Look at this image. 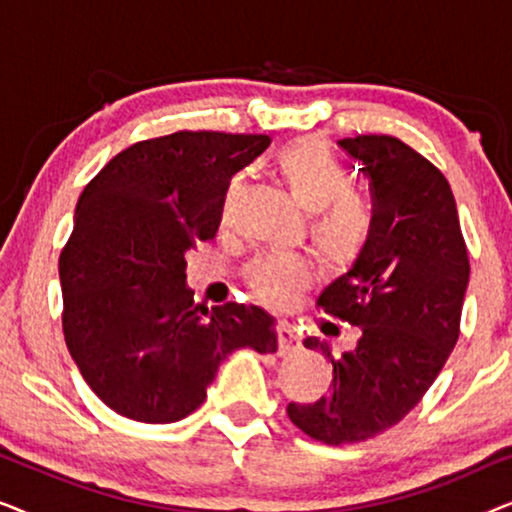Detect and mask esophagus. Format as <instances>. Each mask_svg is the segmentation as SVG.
<instances>
[{"instance_id": "34e87169", "label": "esophagus", "mask_w": 512, "mask_h": 512, "mask_svg": "<svg viewBox=\"0 0 512 512\" xmlns=\"http://www.w3.org/2000/svg\"><path fill=\"white\" fill-rule=\"evenodd\" d=\"M277 338H279V356H291L300 349V335L296 333V328L286 321H279L277 324Z\"/></svg>"}]
</instances>
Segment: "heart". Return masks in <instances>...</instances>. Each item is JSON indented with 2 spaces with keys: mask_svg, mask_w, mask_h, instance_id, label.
Here are the masks:
<instances>
[{
  "mask_svg": "<svg viewBox=\"0 0 512 512\" xmlns=\"http://www.w3.org/2000/svg\"><path fill=\"white\" fill-rule=\"evenodd\" d=\"M286 191L303 212L312 214V240L328 265L345 268L354 263L370 235L366 202L349 191V174L340 160L317 139H296L275 158ZM237 188L233 179L226 188V202ZM310 277L307 265L296 256L261 254L247 268V282L258 298L284 303L293 289Z\"/></svg>",
  "mask_w": 512,
  "mask_h": 512,
  "instance_id": "heart-1",
  "label": "heart"
}]
</instances>
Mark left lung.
<instances>
[{"label":"left lung","mask_w":512,"mask_h":512,"mask_svg":"<svg viewBox=\"0 0 512 512\" xmlns=\"http://www.w3.org/2000/svg\"><path fill=\"white\" fill-rule=\"evenodd\" d=\"M370 181L373 219L359 258L321 291L317 305L359 326V342L333 363V391L289 403V419L326 445L361 443L401 422L443 370L459 338L468 286L466 242L447 179L389 135L338 139Z\"/></svg>","instance_id":"left-lung-1"}]
</instances>
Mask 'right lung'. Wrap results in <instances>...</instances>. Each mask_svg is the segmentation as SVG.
Masks as SVG:
<instances>
[{
    "mask_svg": "<svg viewBox=\"0 0 512 512\" xmlns=\"http://www.w3.org/2000/svg\"><path fill=\"white\" fill-rule=\"evenodd\" d=\"M268 144L181 130L128 146L83 188L60 254L62 331L83 380L118 415L179 422L230 352H277L268 312L207 310L186 286V254L214 237L230 177Z\"/></svg>",
    "mask_w": 512,
    "mask_h": 512,
    "instance_id": "obj_1",
    "label": "right lung"
}]
</instances>
